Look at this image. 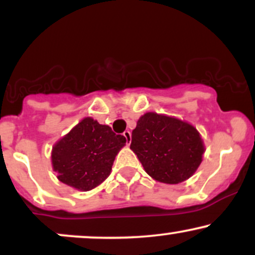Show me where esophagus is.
<instances>
[{
    "label": "esophagus",
    "instance_id": "1",
    "mask_svg": "<svg viewBox=\"0 0 255 255\" xmlns=\"http://www.w3.org/2000/svg\"><path fill=\"white\" fill-rule=\"evenodd\" d=\"M124 136L126 137V141H127V145H129L130 140H131V134L129 130H125L124 131Z\"/></svg>",
    "mask_w": 255,
    "mask_h": 255
}]
</instances>
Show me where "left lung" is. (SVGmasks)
Returning <instances> with one entry per match:
<instances>
[{"mask_svg": "<svg viewBox=\"0 0 255 255\" xmlns=\"http://www.w3.org/2000/svg\"><path fill=\"white\" fill-rule=\"evenodd\" d=\"M130 148L151 177L169 184L191 177L204 154L203 140L193 126L156 113L137 120Z\"/></svg>", "mask_w": 255, "mask_h": 255, "instance_id": "8db88e82", "label": "left lung"}]
</instances>
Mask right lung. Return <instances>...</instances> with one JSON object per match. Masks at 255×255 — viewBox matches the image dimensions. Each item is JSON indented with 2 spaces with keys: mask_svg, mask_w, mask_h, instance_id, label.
<instances>
[{
  "mask_svg": "<svg viewBox=\"0 0 255 255\" xmlns=\"http://www.w3.org/2000/svg\"><path fill=\"white\" fill-rule=\"evenodd\" d=\"M126 137L109 126L86 118L54 146L51 160L61 182L79 191H91L109 176Z\"/></svg>",
  "mask_w": 255,
  "mask_h": 255,
  "instance_id": "right-lung-1",
  "label": "right lung"
}]
</instances>
